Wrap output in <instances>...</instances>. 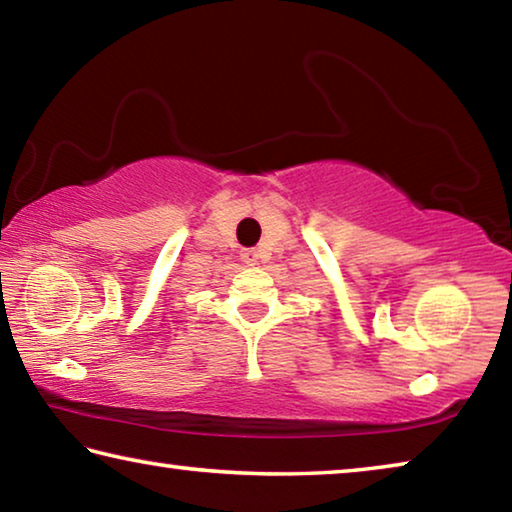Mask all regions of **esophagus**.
<instances>
[{
    "label": "esophagus",
    "mask_w": 512,
    "mask_h": 512,
    "mask_svg": "<svg viewBox=\"0 0 512 512\" xmlns=\"http://www.w3.org/2000/svg\"><path fill=\"white\" fill-rule=\"evenodd\" d=\"M239 255H241V262L248 264V266H255L257 259H259V253L255 248H244Z\"/></svg>",
    "instance_id": "34e87169"
}]
</instances>
